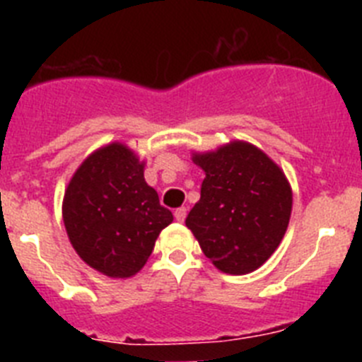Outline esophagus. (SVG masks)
<instances>
[{
    "instance_id": "obj_1",
    "label": "esophagus",
    "mask_w": 362,
    "mask_h": 362,
    "mask_svg": "<svg viewBox=\"0 0 362 362\" xmlns=\"http://www.w3.org/2000/svg\"><path fill=\"white\" fill-rule=\"evenodd\" d=\"M187 212L188 210L185 209V206H181V209H175V212H174L175 221H177V223H183L185 217H187Z\"/></svg>"
}]
</instances>
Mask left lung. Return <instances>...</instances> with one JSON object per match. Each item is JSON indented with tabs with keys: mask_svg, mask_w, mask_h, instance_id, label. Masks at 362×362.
<instances>
[{
	"mask_svg": "<svg viewBox=\"0 0 362 362\" xmlns=\"http://www.w3.org/2000/svg\"><path fill=\"white\" fill-rule=\"evenodd\" d=\"M194 163L206 177L185 223L221 272H254L276 252L288 228V181L267 153L241 141L196 153Z\"/></svg>",
	"mask_w": 362,
	"mask_h": 362,
	"instance_id": "obj_1",
	"label": "left lung"
}]
</instances>
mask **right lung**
<instances>
[{"instance_id":"add662e5","label":"right lung","mask_w":362,"mask_h":362,"mask_svg":"<svg viewBox=\"0 0 362 362\" xmlns=\"http://www.w3.org/2000/svg\"><path fill=\"white\" fill-rule=\"evenodd\" d=\"M174 219L143 177L132 150L112 143L95 150L70 179L63 221L79 257L108 277H130L150 257Z\"/></svg>"}]
</instances>
